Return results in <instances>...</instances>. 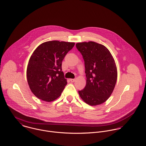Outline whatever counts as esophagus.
Segmentation results:
<instances>
[{
    "label": "esophagus",
    "instance_id": "1",
    "mask_svg": "<svg viewBox=\"0 0 146 146\" xmlns=\"http://www.w3.org/2000/svg\"><path fill=\"white\" fill-rule=\"evenodd\" d=\"M70 81L71 83H73V82H74L75 81V79H70Z\"/></svg>",
    "mask_w": 146,
    "mask_h": 146
}]
</instances>
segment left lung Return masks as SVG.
<instances>
[{"label":"left lung","instance_id":"left-lung-1","mask_svg":"<svg viewBox=\"0 0 146 146\" xmlns=\"http://www.w3.org/2000/svg\"><path fill=\"white\" fill-rule=\"evenodd\" d=\"M76 46L83 56L86 84L79 94L90 106L106 102L115 88L117 71L115 60L109 50L94 42H78Z\"/></svg>","mask_w":146,"mask_h":146}]
</instances>
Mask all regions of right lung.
I'll return each mask as SVG.
<instances>
[{
    "instance_id": "add662e5",
    "label": "right lung",
    "mask_w": 146,
    "mask_h": 146,
    "mask_svg": "<svg viewBox=\"0 0 146 146\" xmlns=\"http://www.w3.org/2000/svg\"><path fill=\"white\" fill-rule=\"evenodd\" d=\"M75 42L53 40L39 45L30 57L26 75L33 93L39 99L52 102L58 98L67 83L62 62Z\"/></svg>"
}]
</instances>
